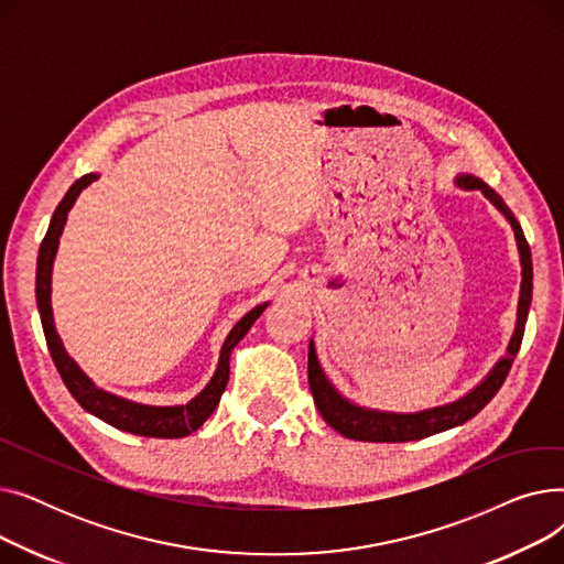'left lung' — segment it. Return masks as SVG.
Wrapping results in <instances>:
<instances>
[{
	"mask_svg": "<svg viewBox=\"0 0 564 564\" xmlns=\"http://www.w3.org/2000/svg\"><path fill=\"white\" fill-rule=\"evenodd\" d=\"M455 185L462 189H480L491 200L496 210L508 219V224L514 230V240H517L519 260H521V290H519L514 334L508 343L506 354H502V357L496 361V366L468 393H464L462 398H457L453 402L421 409V411H381V409L361 406L357 402H351L334 387V381L327 377V372H324V368L317 359L315 343L311 338L308 383H311L315 406L319 409L322 419L327 421V425H332L336 432H340L347 438L375 441V443H400V441H419V438H425V436H432L438 432L459 427L487 406V402L498 393V389L502 387V381H506V377L512 368V361L521 347L525 319H528V311H530V302H532L530 247L525 242V235H523L517 217L510 213V207L502 203V198L487 183H482L478 175L459 173L455 177Z\"/></svg>",
	"mask_w": 564,
	"mask_h": 564,
	"instance_id": "obj_1",
	"label": "left lung"
}]
</instances>
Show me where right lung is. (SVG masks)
<instances>
[{
	"label": "right lung",
	"mask_w": 564,
	"mask_h": 564,
	"mask_svg": "<svg viewBox=\"0 0 564 564\" xmlns=\"http://www.w3.org/2000/svg\"><path fill=\"white\" fill-rule=\"evenodd\" d=\"M98 177H100L98 173H86L84 177H79V181L73 183V187L66 192L64 200L56 205L50 228L43 237V245L39 251L36 304H39V313H41L43 332H45V340H47V347L52 354V361H54L58 375H62L66 389L84 406V411L94 413L96 419L105 421L107 425L130 432V434H139V436L181 438V436L196 432L207 419L213 416V411L217 409V404L226 391L228 377H230V354L237 347V343H240L247 336V332L253 327V322L262 315V311L270 306V302L253 306L228 332V336L221 345V351H219L215 375L210 377V381L205 383L203 391L196 393L185 404H166V406L143 404V402H134V400H128L123 395H116V393H109V391L96 387V381L77 366V361L66 351L62 336L56 334L54 315H52V270H54L58 242H62V235H64V228L68 221V213L73 210L77 196L94 181H98Z\"/></svg>",
	"instance_id": "obj_1"
}]
</instances>
